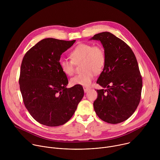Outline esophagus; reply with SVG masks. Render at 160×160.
<instances>
[{"label":"esophagus","instance_id":"obj_1","mask_svg":"<svg viewBox=\"0 0 160 160\" xmlns=\"http://www.w3.org/2000/svg\"><path fill=\"white\" fill-rule=\"evenodd\" d=\"M90 89L89 87H83V90H84V92H87V91Z\"/></svg>","mask_w":160,"mask_h":160}]
</instances>
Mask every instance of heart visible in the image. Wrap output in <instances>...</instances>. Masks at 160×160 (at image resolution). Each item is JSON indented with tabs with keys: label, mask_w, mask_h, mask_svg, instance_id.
Segmentation results:
<instances>
[{
	"label": "heart",
	"mask_w": 160,
	"mask_h": 160,
	"mask_svg": "<svg viewBox=\"0 0 160 160\" xmlns=\"http://www.w3.org/2000/svg\"><path fill=\"white\" fill-rule=\"evenodd\" d=\"M71 59H61L59 61L61 71L67 76L73 75L75 64L80 63V74L74 77L70 80L73 85L88 86L94 77V75L100 73L106 63V53L101 45H92L87 43L78 44L70 53Z\"/></svg>",
	"instance_id": "1"
}]
</instances>
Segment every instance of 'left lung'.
<instances>
[{
	"mask_svg": "<svg viewBox=\"0 0 160 160\" xmlns=\"http://www.w3.org/2000/svg\"><path fill=\"white\" fill-rule=\"evenodd\" d=\"M106 53V63L97 83L106 89L97 90L94 102L97 115L105 122L117 124L130 118L141 98L142 80L135 56L122 40L109 32L95 35Z\"/></svg>",
	"mask_w": 160,
	"mask_h": 160,
	"instance_id": "8db88e82",
	"label": "left lung"
}]
</instances>
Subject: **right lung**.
Masks as SVG:
<instances>
[{"label": "right lung", "mask_w": 160, "mask_h": 160, "mask_svg": "<svg viewBox=\"0 0 160 160\" xmlns=\"http://www.w3.org/2000/svg\"><path fill=\"white\" fill-rule=\"evenodd\" d=\"M75 41L43 39L22 59L19 78L22 100L31 116L42 125L66 123L83 97L82 86L66 87L68 80L59 64L61 55Z\"/></svg>", "instance_id": "add662e5"}]
</instances>
